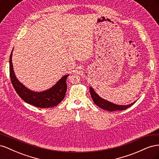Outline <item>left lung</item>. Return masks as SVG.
Wrapping results in <instances>:
<instances>
[{
  "instance_id": "8db88e82",
  "label": "left lung",
  "mask_w": 159,
  "mask_h": 159,
  "mask_svg": "<svg viewBox=\"0 0 159 159\" xmlns=\"http://www.w3.org/2000/svg\"><path fill=\"white\" fill-rule=\"evenodd\" d=\"M89 91H90L91 98H92L93 102L100 108L109 111H117V110H119V111L125 110L129 108V107H131V105H133L134 103L136 102L135 101V102H134L128 105H117L111 102H109V101L104 99L102 97H100V96L95 92L93 88H92V87H91V86L89 87Z\"/></svg>"
}]
</instances>
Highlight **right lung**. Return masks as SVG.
Masks as SVG:
<instances>
[{
    "mask_svg": "<svg viewBox=\"0 0 159 159\" xmlns=\"http://www.w3.org/2000/svg\"><path fill=\"white\" fill-rule=\"evenodd\" d=\"M12 52L13 49L9 60L10 77L12 84L18 95L26 103L40 108L53 107L60 103L65 97L67 89L66 80L69 74L64 75L52 87L46 90L42 91L30 90L18 80L14 74L12 62Z\"/></svg>",
    "mask_w": 159,
    "mask_h": 159,
    "instance_id": "1",
    "label": "right lung"
}]
</instances>
